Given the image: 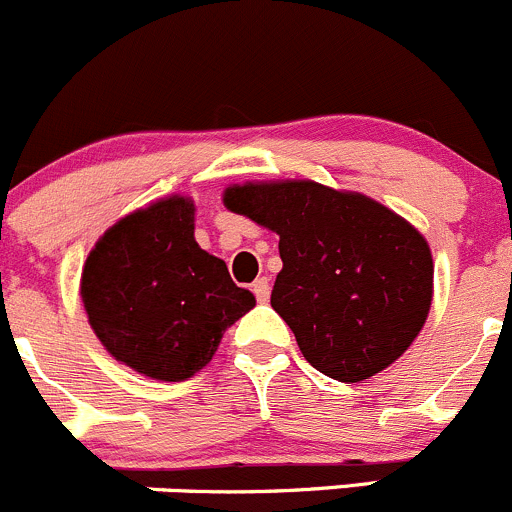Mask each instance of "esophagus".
<instances>
[{
  "mask_svg": "<svg viewBox=\"0 0 512 512\" xmlns=\"http://www.w3.org/2000/svg\"><path fill=\"white\" fill-rule=\"evenodd\" d=\"M254 293H256V298H258V303H266L268 301V296H271V283H268V278L266 276H261V278H256L254 281Z\"/></svg>",
  "mask_w": 512,
  "mask_h": 512,
  "instance_id": "esophagus-1",
  "label": "esophagus"
}]
</instances>
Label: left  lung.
I'll use <instances>...</instances> for the list:
<instances>
[{
  "mask_svg": "<svg viewBox=\"0 0 512 512\" xmlns=\"http://www.w3.org/2000/svg\"><path fill=\"white\" fill-rule=\"evenodd\" d=\"M224 206L278 234L271 306L323 376L366 381L416 341L433 301V256L411 221L311 179L234 184Z\"/></svg>",
  "mask_w": 512,
  "mask_h": 512,
  "instance_id": "8db88e82",
  "label": "left lung"
}]
</instances>
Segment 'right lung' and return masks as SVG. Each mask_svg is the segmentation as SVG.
Instances as JSON below:
<instances>
[{
	"instance_id": "obj_1",
	"label": "right lung",
	"mask_w": 512,
	"mask_h": 512,
	"mask_svg": "<svg viewBox=\"0 0 512 512\" xmlns=\"http://www.w3.org/2000/svg\"><path fill=\"white\" fill-rule=\"evenodd\" d=\"M196 206L166 196L104 231L82 268L86 318L101 346L154 381H186L214 358L226 328L256 306L221 258L194 239Z\"/></svg>"
}]
</instances>
